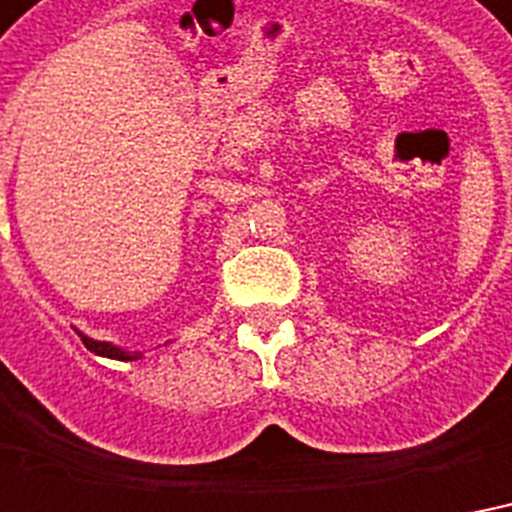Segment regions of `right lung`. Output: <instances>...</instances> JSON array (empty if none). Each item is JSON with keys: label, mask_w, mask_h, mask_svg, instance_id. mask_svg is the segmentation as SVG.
<instances>
[{"label": "right lung", "mask_w": 512, "mask_h": 512, "mask_svg": "<svg viewBox=\"0 0 512 512\" xmlns=\"http://www.w3.org/2000/svg\"><path fill=\"white\" fill-rule=\"evenodd\" d=\"M79 339H82V344H85L87 350L95 352V355H101V358H112V360H138L141 358V352H125L122 347H114V344H109V342H95V339H90V336H85V334H79Z\"/></svg>", "instance_id": "add662e5"}]
</instances>
